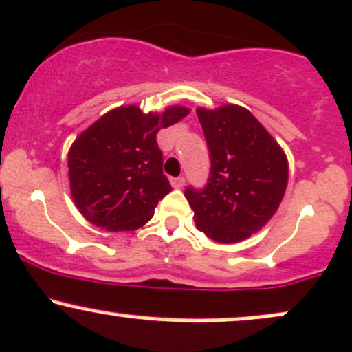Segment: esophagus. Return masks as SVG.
Listing matches in <instances>:
<instances>
[{"instance_id":"esophagus-1","label":"esophagus","mask_w":352,"mask_h":352,"mask_svg":"<svg viewBox=\"0 0 352 352\" xmlns=\"http://www.w3.org/2000/svg\"><path fill=\"white\" fill-rule=\"evenodd\" d=\"M170 184H172L173 188H182L185 185V179L184 177H177V179L170 180Z\"/></svg>"}]
</instances>
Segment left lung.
<instances>
[{"label":"left lung","mask_w":352,"mask_h":352,"mask_svg":"<svg viewBox=\"0 0 352 352\" xmlns=\"http://www.w3.org/2000/svg\"><path fill=\"white\" fill-rule=\"evenodd\" d=\"M197 117L212 167L207 187H188L185 199L200 232L219 244H237L258 232L279 208L289 180L287 157L244 107H199Z\"/></svg>","instance_id":"1"}]
</instances>
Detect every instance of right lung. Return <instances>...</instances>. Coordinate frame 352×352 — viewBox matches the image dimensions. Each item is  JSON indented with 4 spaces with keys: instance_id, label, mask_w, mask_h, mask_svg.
Returning a JSON list of instances; mask_svg holds the SVG:
<instances>
[{
    "instance_id": "add662e5",
    "label": "right lung",
    "mask_w": 352,
    "mask_h": 352,
    "mask_svg": "<svg viewBox=\"0 0 352 352\" xmlns=\"http://www.w3.org/2000/svg\"><path fill=\"white\" fill-rule=\"evenodd\" d=\"M188 113L190 108L180 105L160 113L125 105L83 130L68 152L69 192L80 214L108 232L144 227L172 190L157 133Z\"/></svg>"
}]
</instances>
